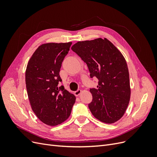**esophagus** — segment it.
<instances>
[{
	"instance_id": "1",
	"label": "esophagus",
	"mask_w": 157,
	"mask_h": 157,
	"mask_svg": "<svg viewBox=\"0 0 157 157\" xmlns=\"http://www.w3.org/2000/svg\"><path fill=\"white\" fill-rule=\"evenodd\" d=\"M81 92H82L81 90H77V91H75L74 94H75L76 96H79L80 94H81Z\"/></svg>"
}]
</instances>
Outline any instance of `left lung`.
I'll use <instances>...</instances> for the list:
<instances>
[{"mask_svg": "<svg viewBox=\"0 0 157 157\" xmlns=\"http://www.w3.org/2000/svg\"><path fill=\"white\" fill-rule=\"evenodd\" d=\"M71 49L87 64L90 77L98 79L90 88L92 101L88 107L95 118L107 124L124 115L130 99L129 71L124 56L106 38L79 41Z\"/></svg>", "mask_w": 157, "mask_h": 157, "instance_id": "1", "label": "left lung"}]
</instances>
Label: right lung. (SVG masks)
I'll list each match as a JSON object with an SVG mask.
<instances>
[{
  "label": "right lung",
  "mask_w": 157,
  "mask_h": 157,
  "mask_svg": "<svg viewBox=\"0 0 157 157\" xmlns=\"http://www.w3.org/2000/svg\"><path fill=\"white\" fill-rule=\"evenodd\" d=\"M72 42L46 43L38 47L27 65L25 84L32 110L48 126L63 122L71 115L76 98L58 87L61 63Z\"/></svg>",
  "instance_id": "add662e5"
}]
</instances>
